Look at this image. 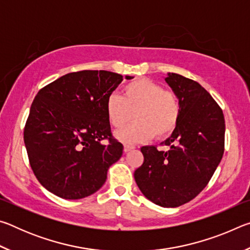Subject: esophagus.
I'll list each match as a JSON object with an SVG mask.
<instances>
[{
    "label": "esophagus",
    "mask_w": 250,
    "mask_h": 250,
    "mask_svg": "<svg viewBox=\"0 0 250 250\" xmlns=\"http://www.w3.org/2000/svg\"><path fill=\"white\" fill-rule=\"evenodd\" d=\"M133 149H134V146H125L124 151H125V152H129V151L133 150Z\"/></svg>",
    "instance_id": "1"
}]
</instances>
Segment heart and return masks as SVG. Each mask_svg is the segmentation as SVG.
<instances>
[{
  "mask_svg": "<svg viewBox=\"0 0 250 250\" xmlns=\"http://www.w3.org/2000/svg\"><path fill=\"white\" fill-rule=\"evenodd\" d=\"M109 124L119 129L134 118L133 124L116 132L125 145L151 138L166 139L176 129L181 117V101L172 90L149 78L133 80L122 88V96L110 95L104 104Z\"/></svg>",
  "mask_w": 250,
  "mask_h": 250,
  "instance_id": "1",
  "label": "heart"
}]
</instances>
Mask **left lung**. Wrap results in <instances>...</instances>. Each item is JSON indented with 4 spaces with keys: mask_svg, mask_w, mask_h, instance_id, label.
Instances as JSON below:
<instances>
[{
    "mask_svg": "<svg viewBox=\"0 0 250 250\" xmlns=\"http://www.w3.org/2000/svg\"><path fill=\"white\" fill-rule=\"evenodd\" d=\"M166 82L181 101L180 122L163 142L168 151L141 147L145 161L134 171V180L154 204L177 207L204 189L221 162L225 119L221 107L198 83L174 73H168Z\"/></svg>",
    "mask_w": 250,
    "mask_h": 250,
    "instance_id": "obj_1",
    "label": "left lung"
}]
</instances>
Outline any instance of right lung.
<instances>
[{"instance_id":"right-lung-1","label":"right lung","mask_w":250,"mask_h":250,"mask_svg":"<svg viewBox=\"0 0 250 250\" xmlns=\"http://www.w3.org/2000/svg\"><path fill=\"white\" fill-rule=\"evenodd\" d=\"M122 80L124 76L107 70L76 71L36 95L24 142L34 174L50 193L79 200L104 184L108 168L124 151L112 137L104 104Z\"/></svg>"}]
</instances>
